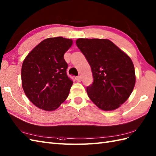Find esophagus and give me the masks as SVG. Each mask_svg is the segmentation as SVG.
<instances>
[{"mask_svg": "<svg viewBox=\"0 0 156 156\" xmlns=\"http://www.w3.org/2000/svg\"><path fill=\"white\" fill-rule=\"evenodd\" d=\"M76 81H77V82H81V81H82V77H81V76H77V77L76 78Z\"/></svg>", "mask_w": 156, "mask_h": 156, "instance_id": "1", "label": "esophagus"}]
</instances>
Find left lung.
Listing matches in <instances>:
<instances>
[{
	"label": "left lung",
	"mask_w": 156,
	"mask_h": 156,
	"mask_svg": "<svg viewBox=\"0 0 156 156\" xmlns=\"http://www.w3.org/2000/svg\"><path fill=\"white\" fill-rule=\"evenodd\" d=\"M90 64L94 82L87 88L88 97L102 111L120 107L135 84L134 65L130 57L107 39L76 41Z\"/></svg>",
	"instance_id": "obj_1"
}]
</instances>
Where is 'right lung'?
Wrapping results in <instances>:
<instances>
[{
    "instance_id": "right-lung-1",
    "label": "right lung",
    "mask_w": 156,
    "mask_h": 156,
    "mask_svg": "<svg viewBox=\"0 0 156 156\" xmlns=\"http://www.w3.org/2000/svg\"><path fill=\"white\" fill-rule=\"evenodd\" d=\"M71 39H45L26 56L21 68L22 87L33 104L46 111L57 109L68 97L73 82L66 74L64 55Z\"/></svg>"
}]
</instances>
